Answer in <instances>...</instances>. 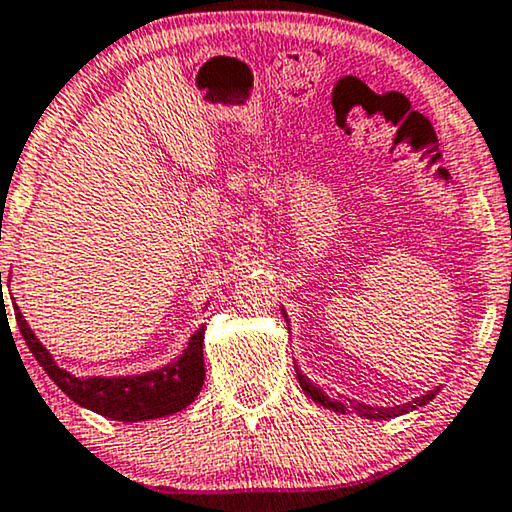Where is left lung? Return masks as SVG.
<instances>
[{
    "instance_id": "1",
    "label": "left lung",
    "mask_w": 512,
    "mask_h": 512,
    "mask_svg": "<svg viewBox=\"0 0 512 512\" xmlns=\"http://www.w3.org/2000/svg\"><path fill=\"white\" fill-rule=\"evenodd\" d=\"M283 316H286V312H283ZM286 321H288V316H286ZM295 373H297V383H300L304 394H307L309 399H314L316 404L326 406V409H333V411H338V413H357V416L368 418V420L397 418V416H401V413H409L413 409H418V406H425V404H428V401L435 399V394L439 392V387H437V390L425 392L423 397H416V399L406 401V404H399V406H390V409H387V406H371V404H352V406H347V404H342V401L331 399V397H328V394H323L321 387H316L312 380L307 378V375H302L300 368H295Z\"/></svg>"
}]
</instances>
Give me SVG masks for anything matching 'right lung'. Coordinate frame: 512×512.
Listing matches in <instances>:
<instances>
[{"label":"right lung","mask_w":512,"mask_h":512,"mask_svg":"<svg viewBox=\"0 0 512 512\" xmlns=\"http://www.w3.org/2000/svg\"><path fill=\"white\" fill-rule=\"evenodd\" d=\"M14 314L21 328L25 345L30 347L32 357L37 359L49 378L68 394L75 404L84 409L99 413L111 420H125V423H137V420H153L172 416L191 404L198 397L200 387L205 380V361H203V338L205 328H198L191 335L189 345L177 361L167 364L158 371H148L141 375H120V378H77V375L63 371L47 347L37 340L30 331L28 321L18 312L14 304Z\"/></svg>","instance_id":"obj_1"}]
</instances>
